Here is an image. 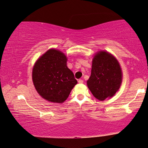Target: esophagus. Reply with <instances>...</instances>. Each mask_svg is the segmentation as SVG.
<instances>
[{
    "instance_id": "34e87169",
    "label": "esophagus",
    "mask_w": 148,
    "mask_h": 148,
    "mask_svg": "<svg viewBox=\"0 0 148 148\" xmlns=\"http://www.w3.org/2000/svg\"><path fill=\"white\" fill-rule=\"evenodd\" d=\"M78 83L83 84L84 83V80H83V79H79V80H78Z\"/></svg>"
}]
</instances>
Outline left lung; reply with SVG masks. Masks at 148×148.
I'll use <instances>...</instances> for the list:
<instances>
[{
	"mask_svg": "<svg viewBox=\"0 0 148 148\" xmlns=\"http://www.w3.org/2000/svg\"><path fill=\"white\" fill-rule=\"evenodd\" d=\"M122 83V71L113 56L100 51L93 58L91 76L87 84L96 99L103 101L112 97Z\"/></svg>",
	"mask_w": 148,
	"mask_h": 148,
	"instance_id": "1",
	"label": "left lung"
}]
</instances>
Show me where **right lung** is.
<instances>
[{
	"label": "right lung",
	"instance_id": "add662e5",
	"mask_svg": "<svg viewBox=\"0 0 148 148\" xmlns=\"http://www.w3.org/2000/svg\"><path fill=\"white\" fill-rule=\"evenodd\" d=\"M64 54L49 49L37 60L32 79L37 92L49 101L61 103L69 96L78 82L66 66Z\"/></svg>",
	"mask_w": 148,
	"mask_h": 148
}]
</instances>
